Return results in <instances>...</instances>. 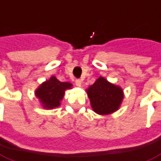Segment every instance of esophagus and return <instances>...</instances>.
<instances>
[{"instance_id":"34e87169","label":"esophagus","mask_w":161,"mask_h":161,"mask_svg":"<svg viewBox=\"0 0 161 161\" xmlns=\"http://www.w3.org/2000/svg\"><path fill=\"white\" fill-rule=\"evenodd\" d=\"M75 82V85L77 86H81V80H80L76 79Z\"/></svg>"}]
</instances>
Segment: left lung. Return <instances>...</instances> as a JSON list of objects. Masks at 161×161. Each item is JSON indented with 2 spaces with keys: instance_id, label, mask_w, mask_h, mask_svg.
<instances>
[{
  "instance_id": "8db88e82",
  "label": "left lung",
  "mask_w": 161,
  "mask_h": 161,
  "mask_svg": "<svg viewBox=\"0 0 161 161\" xmlns=\"http://www.w3.org/2000/svg\"><path fill=\"white\" fill-rule=\"evenodd\" d=\"M91 106L98 114H109L118 110L121 104L124 93L122 88L99 77L93 85L86 89Z\"/></svg>"
}]
</instances>
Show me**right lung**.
<instances>
[{"instance_id": "obj_1", "label": "right lung", "mask_w": 161, "mask_h": 161, "mask_svg": "<svg viewBox=\"0 0 161 161\" xmlns=\"http://www.w3.org/2000/svg\"><path fill=\"white\" fill-rule=\"evenodd\" d=\"M71 87L72 84L69 82H61L55 76H52L36 89L35 94L43 108L53 109L58 107L64 96L65 90Z\"/></svg>"}]
</instances>
